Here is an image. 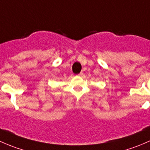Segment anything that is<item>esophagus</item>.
<instances>
[{
  "label": "esophagus",
  "mask_w": 150,
  "mask_h": 150,
  "mask_svg": "<svg viewBox=\"0 0 150 150\" xmlns=\"http://www.w3.org/2000/svg\"><path fill=\"white\" fill-rule=\"evenodd\" d=\"M83 75V72H81L79 74H78V75H79V76H82Z\"/></svg>",
  "instance_id": "obj_1"
}]
</instances>
